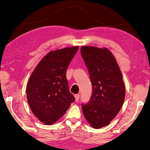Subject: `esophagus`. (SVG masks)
Masks as SVG:
<instances>
[{
    "label": "esophagus",
    "mask_w": 150,
    "mask_h": 150,
    "mask_svg": "<svg viewBox=\"0 0 150 150\" xmlns=\"http://www.w3.org/2000/svg\"><path fill=\"white\" fill-rule=\"evenodd\" d=\"M74 97H75L76 101H78L80 99V95H79V94H76V95L74 96Z\"/></svg>",
    "instance_id": "34e87169"
}]
</instances>
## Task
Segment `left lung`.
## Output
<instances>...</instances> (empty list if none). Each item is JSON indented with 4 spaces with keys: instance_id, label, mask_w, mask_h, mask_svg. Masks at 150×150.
I'll list each match as a JSON object with an SVG mask.
<instances>
[{
    "instance_id": "obj_1",
    "label": "left lung",
    "mask_w": 150,
    "mask_h": 150,
    "mask_svg": "<svg viewBox=\"0 0 150 150\" xmlns=\"http://www.w3.org/2000/svg\"><path fill=\"white\" fill-rule=\"evenodd\" d=\"M80 51L93 90L88 103L82 105L83 114L91 127L99 129L111 122L124 103L125 87L122 75L108 49L83 46Z\"/></svg>"
}]
</instances>
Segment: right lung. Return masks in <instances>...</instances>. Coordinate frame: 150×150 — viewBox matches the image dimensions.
Here are the masks:
<instances>
[{"instance_id":"obj_1","label":"right lung","mask_w":150,"mask_h":150,"mask_svg":"<svg viewBox=\"0 0 150 150\" xmlns=\"http://www.w3.org/2000/svg\"><path fill=\"white\" fill-rule=\"evenodd\" d=\"M79 47L50 51L28 80L26 94L30 109L44 124L51 125L64 115L75 98L70 92L67 70Z\"/></svg>"}]
</instances>
